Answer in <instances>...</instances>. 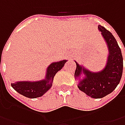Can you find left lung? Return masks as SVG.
Instances as JSON below:
<instances>
[{
    "mask_svg": "<svg viewBox=\"0 0 125 125\" xmlns=\"http://www.w3.org/2000/svg\"><path fill=\"white\" fill-rule=\"evenodd\" d=\"M99 30L107 42L109 53L108 62L102 72L93 73L82 69V67L76 62L74 76L78 77L83 72L86 77L80 81L78 88L80 90L93 98H102L112 93L120 83L123 70V59L120 48L116 40L104 27L99 26Z\"/></svg>",
    "mask_w": 125,
    "mask_h": 125,
    "instance_id": "1",
    "label": "left lung"
}]
</instances>
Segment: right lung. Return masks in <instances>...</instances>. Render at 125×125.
Returning a JSON list of instances; mask_svg holds the SVG:
<instances>
[{
	"label": "right lung",
	"instance_id": "1",
	"mask_svg": "<svg viewBox=\"0 0 125 125\" xmlns=\"http://www.w3.org/2000/svg\"><path fill=\"white\" fill-rule=\"evenodd\" d=\"M66 62L67 60H64L51 63L47 69L45 80L36 82L21 81L11 83V85L19 93L28 98H37L42 97L51 88L54 76L62 68Z\"/></svg>",
	"mask_w": 125,
	"mask_h": 125
}]
</instances>
